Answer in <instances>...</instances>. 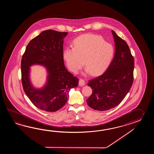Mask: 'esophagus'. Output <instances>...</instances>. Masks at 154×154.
Listing matches in <instances>:
<instances>
[{
	"mask_svg": "<svg viewBox=\"0 0 154 154\" xmlns=\"http://www.w3.org/2000/svg\"><path fill=\"white\" fill-rule=\"evenodd\" d=\"M85 85V80L84 79H80L79 80V85L80 86H83Z\"/></svg>",
	"mask_w": 154,
	"mask_h": 154,
	"instance_id": "obj_1",
	"label": "esophagus"
}]
</instances>
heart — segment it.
Returning a JSON list of instances; mask_svg holds the SVG:
<instances>
[{
    "label": "heart",
    "mask_w": 154,
    "mask_h": 154,
    "mask_svg": "<svg viewBox=\"0 0 154 154\" xmlns=\"http://www.w3.org/2000/svg\"><path fill=\"white\" fill-rule=\"evenodd\" d=\"M73 47H66L63 57L68 68L78 72L84 64L86 72L98 75L105 72L115 56V48L106 42L101 36L88 33L79 36L74 41Z\"/></svg>",
    "instance_id": "1"
}]
</instances>
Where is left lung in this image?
Here are the masks:
<instances>
[{"mask_svg": "<svg viewBox=\"0 0 154 154\" xmlns=\"http://www.w3.org/2000/svg\"><path fill=\"white\" fill-rule=\"evenodd\" d=\"M115 42L114 58L102 75L88 81L92 94L88 105L95 110L107 111L118 106L129 91L133 82L134 60L125 40L112 30Z\"/></svg>", "mask_w": 154, "mask_h": 154, "instance_id": "left-lung-1", "label": "left lung"}]
</instances>
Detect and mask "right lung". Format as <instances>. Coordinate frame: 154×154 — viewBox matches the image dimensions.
Returning <instances> with one entry per match:
<instances>
[{"mask_svg": "<svg viewBox=\"0 0 154 154\" xmlns=\"http://www.w3.org/2000/svg\"><path fill=\"white\" fill-rule=\"evenodd\" d=\"M68 32L53 29L42 31L26 47L21 63L23 90L36 107L47 112L57 111L64 106L71 88L77 87L79 80L69 72L64 63L63 39ZM44 66L48 75L46 84L35 88L30 80V66Z\"/></svg>", "mask_w": 154, "mask_h": 154, "instance_id": "obj_1", "label": "right lung"}]
</instances>
